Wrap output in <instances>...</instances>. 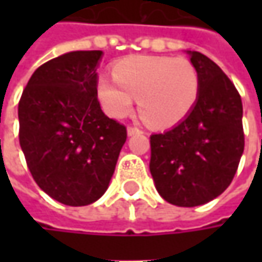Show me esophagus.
Masks as SVG:
<instances>
[{"label":"esophagus","mask_w":262,"mask_h":262,"mask_svg":"<svg viewBox=\"0 0 262 262\" xmlns=\"http://www.w3.org/2000/svg\"><path fill=\"white\" fill-rule=\"evenodd\" d=\"M137 134H143V131L137 126H128V136H137Z\"/></svg>","instance_id":"obj_1"}]
</instances>
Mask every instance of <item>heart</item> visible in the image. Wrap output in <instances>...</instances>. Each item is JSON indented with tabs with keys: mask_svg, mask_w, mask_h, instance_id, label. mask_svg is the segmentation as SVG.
<instances>
[{
	"mask_svg": "<svg viewBox=\"0 0 262 262\" xmlns=\"http://www.w3.org/2000/svg\"><path fill=\"white\" fill-rule=\"evenodd\" d=\"M112 76L115 81L102 77L96 86L106 114L124 118L137 99L140 116L156 128L179 124L200 95V74L186 58L131 56L114 67Z\"/></svg>",
	"mask_w": 262,
	"mask_h": 262,
	"instance_id": "obj_1",
	"label": "heart"
}]
</instances>
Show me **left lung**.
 <instances>
[{
  "label": "left lung",
  "mask_w": 262,
  "mask_h": 262,
  "mask_svg": "<svg viewBox=\"0 0 262 262\" xmlns=\"http://www.w3.org/2000/svg\"><path fill=\"white\" fill-rule=\"evenodd\" d=\"M200 95L172 129L150 137L157 192L178 207L206 204L230 185L244 153L242 100L235 84L206 55L192 51Z\"/></svg>",
  "instance_id": "obj_1"
}]
</instances>
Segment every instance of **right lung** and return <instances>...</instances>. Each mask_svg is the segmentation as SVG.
I'll list each match as a JSON object with an SVG mask.
<instances>
[{"mask_svg":"<svg viewBox=\"0 0 262 262\" xmlns=\"http://www.w3.org/2000/svg\"><path fill=\"white\" fill-rule=\"evenodd\" d=\"M102 51H74L39 67L18 102V140L39 188L71 207L105 194L125 125L102 112L96 67Z\"/></svg>","mask_w":262,"mask_h":262,"instance_id":"right-lung-1","label":"right lung"}]
</instances>
